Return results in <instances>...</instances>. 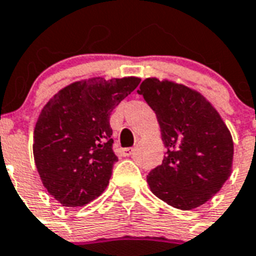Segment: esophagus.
Listing matches in <instances>:
<instances>
[{
  "label": "esophagus",
  "instance_id": "34e87169",
  "mask_svg": "<svg viewBox=\"0 0 256 256\" xmlns=\"http://www.w3.org/2000/svg\"><path fill=\"white\" fill-rule=\"evenodd\" d=\"M134 148H124V149H122V154L124 157L132 156V154H134Z\"/></svg>",
  "mask_w": 256,
  "mask_h": 256
}]
</instances>
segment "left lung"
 Here are the masks:
<instances>
[{
    "label": "left lung",
    "instance_id": "8db88e82",
    "mask_svg": "<svg viewBox=\"0 0 256 256\" xmlns=\"http://www.w3.org/2000/svg\"><path fill=\"white\" fill-rule=\"evenodd\" d=\"M138 92L156 114L168 149L146 177L150 192L176 209L204 205L232 174L230 130L209 100L186 86L146 78Z\"/></svg>",
    "mask_w": 256,
    "mask_h": 256
}]
</instances>
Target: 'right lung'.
<instances>
[{
  "label": "right lung",
  "instance_id": "add662e5",
  "mask_svg": "<svg viewBox=\"0 0 256 256\" xmlns=\"http://www.w3.org/2000/svg\"><path fill=\"white\" fill-rule=\"evenodd\" d=\"M138 83L136 76L74 82L42 108L32 153L40 181L59 204L84 206L107 188L118 161L110 116Z\"/></svg>",
  "mask_w": 256,
  "mask_h": 256
}]
</instances>
